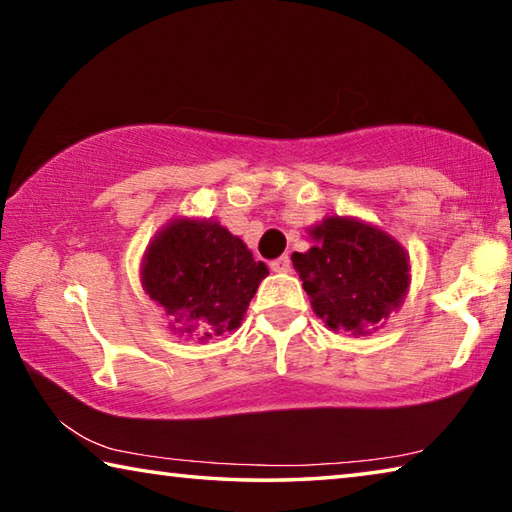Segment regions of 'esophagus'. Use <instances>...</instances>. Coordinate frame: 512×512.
I'll use <instances>...</instances> for the list:
<instances>
[{
  "mask_svg": "<svg viewBox=\"0 0 512 512\" xmlns=\"http://www.w3.org/2000/svg\"><path fill=\"white\" fill-rule=\"evenodd\" d=\"M271 268L275 273H289L291 271V259L284 255V257H277L271 262Z\"/></svg>",
  "mask_w": 512,
  "mask_h": 512,
  "instance_id": "obj_1",
  "label": "esophagus"
}]
</instances>
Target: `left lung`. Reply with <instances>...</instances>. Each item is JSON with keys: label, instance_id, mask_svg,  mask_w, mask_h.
Instances as JSON below:
<instances>
[{"label": "left lung", "instance_id": "left-lung-1", "mask_svg": "<svg viewBox=\"0 0 512 512\" xmlns=\"http://www.w3.org/2000/svg\"><path fill=\"white\" fill-rule=\"evenodd\" d=\"M309 237L314 246L291 262L316 316L334 332H375L409 291L411 266L400 241L352 216H327Z\"/></svg>", "mask_w": 512, "mask_h": 512}]
</instances>
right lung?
<instances>
[{"label": "right lung", "mask_w": 512, "mask_h": 512, "mask_svg": "<svg viewBox=\"0 0 512 512\" xmlns=\"http://www.w3.org/2000/svg\"><path fill=\"white\" fill-rule=\"evenodd\" d=\"M140 275L171 329L207 341L241 325L268 268L221 223L173 219L151 239Z\"/></svg>", "instance_id": "obj_1"}]
</instances>
